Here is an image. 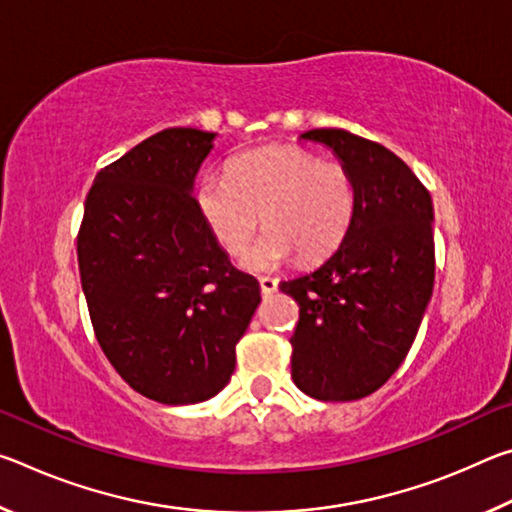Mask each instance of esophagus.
Returning <instances> with one entry per match:
<instances>
[{"label": "esophagus", "instance_id": "esophagus-1", "mask_svg": "<svg viewBox=\"0 0 512 512\" xmlns=\"http://www.w3.org/2000/svg\"><path fill=\"white\" fill-rule=\"evenodd\" d=\"M277 287H280V280H277V277H259V289H262V296H273Z\"/></svg>", "mask_w": 512, "mask_h": 512}]
</instances>
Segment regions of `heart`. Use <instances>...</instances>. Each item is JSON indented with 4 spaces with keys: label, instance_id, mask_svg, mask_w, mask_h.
Instances as JSON below:
<instances>
[{
    "label": "heart",
    "instance_id": "1",
    "mask_svg": "<svg viewBox=\"0 0 512 512\" xmlns=\"http://www.w3.org/2000/svg\"><path fill=\"white\" fill-rule=\"evenodd\" d=\"M198 210L216 241L244 253L259 214L266 230L244 257L250 271H271L298 253L323 259L348 235L357 187L339 162L291 144H271L232 158L228 173H205L196 189Z\"/></svg>",
    "mask_w": 512,
    "mask_h": 512
}]
</instances>
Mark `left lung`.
<instances>
[{
    "label": "left lung",
    "instance_id": "8db88e82",
    "mask_svg": "<svg viewBox=\"0 0 512 512\" xmlns=\"http://www.w3.org/2000/svg\"><path fill=\"white\" fill-rule=\"evenodd\" d=\"M300 140L327 146L357 187L341 246L311 273L280 284L296 298L291 377L323 402L375 393L406 359L433 291V203L393 151L341 128Z\"/></svg>",
    "mask_w": 512,
    "mask_h": 512
}]
</instances>
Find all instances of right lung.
Listing matches in <instances>:
<instances>
[{
	"label": "right lung",
	"instance_id": "right-lung-1",
	"mask_svg": "<svg viewBox=\"0 0 512 512\" xmlns=\"http://www.w3.org/2000/svg\"><path fill=\"white\" fill-rule=\"evenodd\" d=\"M216 133L167 128L94 178L79 271L94 334L137 393L169 406L228 386L259 298L207 228L196 173Z\"/></svg>",
	"mask_w": 512,
	"mask_h": 512
}]
</instances>
